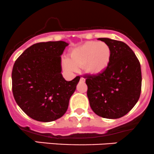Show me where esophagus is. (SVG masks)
I'll return each instance as SVG.
<instances>
[{
    "mask_svg": "<svg viewBox=\"0 0 154 154\" xmlns=\"http://www.w3.org/2000/svg\"><path fill=\"white\" fill-rule=\"evenodd\" d=\"M80 82H85V78L81 77V78H80Z\"/></svg>",
    "mask_w": 154,
    "mask_h": 154,
    "instance_id": "34e87169",
    "label": "esophagus"
}]
</instances>
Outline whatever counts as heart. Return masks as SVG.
Listing matches in <instances>:
<instances>
[{
  "label": "heart",
  "mask_w": 154,
  "mask_h": 154,
  "mask_svg": "<svg viewBox=\"0 0 154 154\" xmlns=\"http://www.w3.org/2000/svg\"><path fill=\"white\" fill-rule=\"evenodd\" d=\"M69 57L70 60H64V65L68 69L76 71L78 68H83L87 73L100 75L109 66L112 51L106 42L88 41L74 48Z\"/></svg>",
  "instance_id": "heart-1"
}]
</instances>
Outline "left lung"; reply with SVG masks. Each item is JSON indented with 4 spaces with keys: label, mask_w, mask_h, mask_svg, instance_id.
Listing matches in <instances>:
<instances>
[{
    "label": "left lung",
    "mask_w": 154,
    "mask_h": 154,
    "mask_svg": "<svg viewBox=\"0 0 154 154\" xmlns=\"http://www.w3.org/2000/svg\"><path fill=\"white\" fill-rule=\"evenodd\" d=\"M112 51L107 69L100 75H86L90 106L98 116L117 119L135 106L141 89V65L133 51L124 42L99 38Z\"/></svg>",
    "instance_id": "obj_1"
}]
</instances>
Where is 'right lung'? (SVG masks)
I'll list each match as a JSON object with an SVG mask.
<instances>
[{"mask_svg": "<svg viewBox=\"0 0 154 154\" xmlns=\"http://www.w3.org/2000/svg\"><path fill=\"white\" fill-rule=\"evenodd\" d=\"M69 43L50 41L32 45L18 57L12 72L13 97L32 119L51 122L61 118L80 76L66 81L61 55Z\"/></svg>", "mask_w": 154, "mask_h": 154, "instance_id": "right-lung-1", "label": "right lung"}]
</instances>
